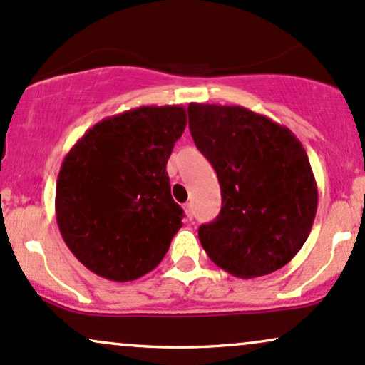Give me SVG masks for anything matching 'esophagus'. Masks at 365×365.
Here are the masks:
<instances>
[{
    "instance_id": "1",
    "label": "esophagus",
    "mask_w": 365,
    "mask_h": 365,
    "mask_svg": "<svg viewBox=\"0 0 365 365\" xmlns=\"http://www.w3.org/2000/svg\"><path fill=\"white\" fill-rule=\"evenodd\" d=\"M183 211H185V216L188 220H192V216H194V211H192V204L187 202L185 206H183Z\"/></svg>"
}]
</instances>
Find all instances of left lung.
Listing matches in <instances>:
<instances>
[{"instance_id": "obj_1", "label": "left lung", "mask_w": 365, "mask_h": 365, "mask_svg": "<svg viewBox=\"0 0 365 365\" xmlns=\"http://www.w3.org/2000/svg\"><path fill=\"white\" fill-rule=\"evenodd\" d=\"M188 128L215 168L221 211L199 240L237 278L278 271L311 233L317 185L307 153L283 125L242 106L188 104Z\"/></svg>"}]
</instances>
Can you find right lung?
<instances>
[{
    "mask_svg": "<svg viewBox=\"0 0 365 365\" xmlns=\"http://www.w3.org/2000/svg\"><path fill=\"white\" fill-rule=\"evenodd\" d=\"M187 127L183 106H140L75 142L56 182V221L75 257L111 282L153 271L182 228L166 163Z\"/></svg>",
    "mask_w": 365,
    "mask_h": 365,
    "instance_id": "add662e5",
    "label": "right lung"
}]
</instances>
